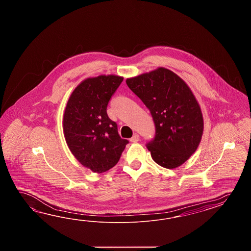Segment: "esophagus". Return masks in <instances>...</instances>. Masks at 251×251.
<instances>
[{
    "label": "esophagus",
    "instance_id": "1",
    "mask_svg": "<svg viewBox=\"0 0 251 251\" xmlns=\"http://www.w3.org/2000/svg\"><path fill=\"white\" fill-rule=\"evenodd\" d=\"M129 141H130V142H138V141H140V136L138 134H134Z\"/></svg>",
    "mask_w": 251,
    "mask_h": 251
}]
</instances>
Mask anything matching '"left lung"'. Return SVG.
Here are the masks:
<instances>
[{"instance_id":"left-lung-1","label":"left lung","mask_w":251,"mask_h":251,"mask_svg":"<svg viewBox=\"0 0 251 251\" xmlns=\"http://www.w3.org/2000/svg\"><path fill=\"white\" fill-rule=\"evenodd\" d=\"M128 88L151 111L156 127L148 143L153 160L166 169L182 165L201 141V109L190 87L177 74L159 67L128 78Z\"/></svg>"}]
</instances>
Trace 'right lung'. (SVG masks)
<instances>
[{
    "label": "right lung",
    "mask_w": 251,
    "mask_h": 251,
    "mask_svg": "<svg viewBox=\"0 0 251 251\" xmlns=\"http://www.w3.org/2000/svg\"><path fill=\"white\" fill-rule=\"evenodd\" d=\"M123 77L99 75L82 80L68 100L62 128L71 152L81 165L102 173L116 165L127 140L118 133L117 124L107 114L112 94Z\"/></svg>",
    "instance_id": "obj_1"
}]
</instances>
